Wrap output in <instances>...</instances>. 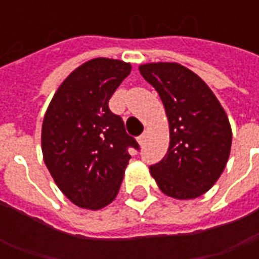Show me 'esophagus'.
<instances>
[{
    "mask_svg": "<svg viewBox=\"0 0 259 259\" xmlns=\"http://www.w3.org/2000/svg\"><path fill=\"white\" fill-rule=\"evenodd\" d=\"M146 139H147V135H146V133H143L140 137H137V143H139L140 146H144V143H146Z\"/></svg>",
    "mask_w": 259,
    "mask_h": 259,
    "instance_id": "obj_1",
    "label": "esophagus"
}]
</instances>
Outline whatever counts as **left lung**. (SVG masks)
Masks as SVG:
<instances>
[{"instance_id":"obj_1","label":"left lung","mask_w":259,"mask_h":259,"mask_svg":"<svg viewBox=\"0 0 259 259\" xmlns=\"http://www.w3.org/2000/svg\"><path fill=\"white\" fill-rule=\"evenodd\" d=\"M158 91L169 122V148L150 166L163 194L193 200L217 183L228 163L232 127L215 94L193 70L176 62L139 66Z\"/></svg>"}]
</instances>
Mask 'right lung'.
I'll return each instance as SVG.
<instances>
[{
  "label": "right lung",
  "mask_w": 259,
  "mask_h": 259,
  "mask_svg": "<svg viewBox=\"0 0 259 259\" xmlns=\"http://www.w3.org/2000/svg\"><path fill=\"white\" fill-rule=\"evenodd\" d=\"M132 65L94 58L76 68L55 91L44 115L41 150L55 185L74 205L98 211L111 204L139 148L108 102Z\"/></svg>",
  "instance_id": "add662e5"
}]
</instances>
